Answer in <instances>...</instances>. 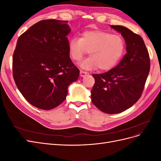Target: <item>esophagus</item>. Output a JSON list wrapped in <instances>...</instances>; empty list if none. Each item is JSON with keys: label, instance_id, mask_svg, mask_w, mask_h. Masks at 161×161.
Wrapping results in <instances>:
<instances>
[{"label": "esophagus", "instance_id": "34e87169", "mask_svg": "<svg viewBox=\"0 0 161 161\" xmlns=\"http://www.w3.org/2000/svg\"><path fill=\"white\" fill-rule=\"evenodd\" d=\"M89 75V73L87 72L82 71V70H80V76L81 77H84V76H86V75Z\"/></svg>", "mask_w": 161, "mask_h": 161}]
</instances>
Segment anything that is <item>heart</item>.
<instances>
[{
    "label": "heart",
    "instance_id": "obj_1",
    "mask_svg": "<svg viewBox=\"0 0 161 161\" xmlns=\"http://www.w3.org/2000/svg\"><path fill=\"white\" fill-rule=\"evenodd\" d=\"M125 50L122 37L101 30L86 31L81 37H72L69 43V56L76 62L90 51L91 56L80 63V66L85 70L99 67L101 70H109L119 62Z\"/></svg>",
    "mask_w": 161,
    "mask_h": 161
}]
</instances>
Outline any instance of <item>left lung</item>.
Instances as JSON below:
<instances>
[{"label": "left lung", "instance_id": "1", "mask_svg": "<svg viewBox=\"0 0 161 161\" xmlns=\"http://www.w3.org/2000/svg\"><path fill=\"white\" fill-rule=\"evenodd\" d=\"M125 42L126 54L114 69L94 74L91 101L101 111L119 114L131 108L142 95L150 71V57L143 39L121 25H111Z\"/></svg>", "mask_w": 161, "mask_h": 161}]
</instances>
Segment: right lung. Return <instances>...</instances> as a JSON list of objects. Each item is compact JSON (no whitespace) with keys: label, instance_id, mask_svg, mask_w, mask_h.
Listing matches in <instances>:
<instances>
[{"label":"right lung","instance_id":"right-lung-1","mask_svg":"<svg viewBox=\"0 0 161 161\" xmlns=\"http://www.w3.org/2000/svg\"><path fill=\"white\" fill-rule=\"evenodd\" d=\"M67 21L47 19L34 24L19 37L13 57V79L29 103L50 110L66 99L68 87L79 76L72 62Z\"/></svg>","mask_w":161,"mask_h":161}]
</instances>
